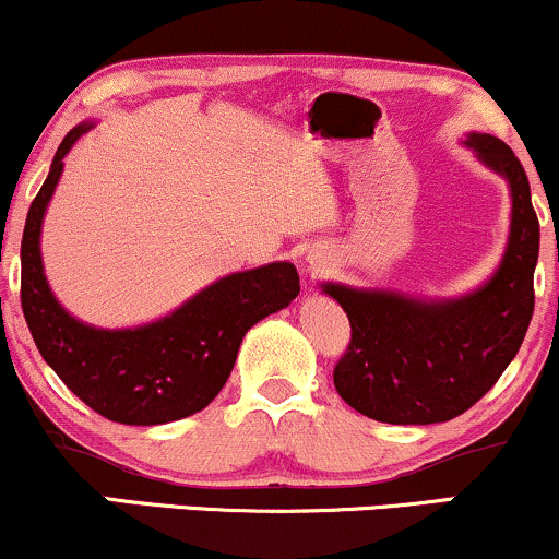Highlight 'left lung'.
Listing matches in <instances>:
<instances>
[{
  "instance_id": "left-lung-1",
  "label": "left lung",
  "mask_w": 559,
  "mask_h": 559,
  "mask_svg": "<svg viewBox=\"0 0 559 559\" xmlns=\"http://www.w3.org/2000/svg\"><path fill=\"white\" fill-rule=\"evenodd\" d=\"M467 146L502 173L512 191L510 241L489 284L454 301L323 286L352 325L333 386L373 420L428 426L463 415L499 381L534 316L538 217L528 176L504 141L473 133Z\"/></svg>"
}]
</instances>
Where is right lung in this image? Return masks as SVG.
Segmentation results:
<instances>
[{
	"label": "right lung",
	"mask_w": 559,
	"mask_h": 559,
	"mask_svg": "<svg viewBox=\"0 0 559 559\" xmlns=\"http://www.w3.org/2000/svg\"><path fill=\"white\" fill-rule=\"evenodd\" d=\"M88 126L57 146L47 181L25 217L21 243V305L41 357L62 383L102 418L157 426L189 418L226 386L243 333L299 294L292 262L221 278L168 318L128 331H102L70 318L44 278L38 236L44 210L62 173V157Z\"/></svg>",
	"instance_id": "right-lung-1"
}]
</instances>
